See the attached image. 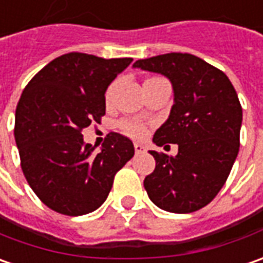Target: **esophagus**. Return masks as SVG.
Returning a JSON list of instances; mask_svg holds the SVG:
<instances>
[{
  "label": "esophagus",
  "mask_w": 263,
  "mask_h": 263,
  "mask_svg": "<svg viewBox=\"0 0 263 263\" xmlns=\"http://www.w3.org/2000/svg\"><path fill=\"white\" fill-rule=\"evenodd\" d=\"M135 151H136V153H144V152H146L144 146H143V144H140V143H135Z\"/></svg>",
  "instance_id": "obj_1"
}]
</instances>
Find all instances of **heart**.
Wrapping results in <instances>:
<instances>
[{
	"label": "heart",
	"instance_id": "b5f03b06",
	"mask_svg": "<svg viewBox=\"0 0 263 263\" xmlns=\"http://www.w3.org/2000/svg\"><path fill=\"white\" fill-rule=\"evenodd\" d=\"M121 127L132 137H143L144 133H146L144 124L139 120H124L121 123Z\"/></svg>",
	"mask_w": 263,
	"mask_h": 263
}]
</instances>
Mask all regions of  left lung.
Here are the masks:
<instances>
[{"label":"left lung","mask_w":263,"mask_h":263,"mask_svg":"<svg viewBox=\"0 0 263 263\" xmlns=\"http://www.w3.org/2000/svg\"><path fill=\"white\" fill-rule=\"evenodd\" d=\"M133 68L166 77L174 89V105L153 143L178 144V155L151 151L156 166L144 178L146 193L169 213L205 207L223 188L240 146L242 105L230 79L190 53L140 59Z\"/></svg>","instance_id":"1"}]
</instances>
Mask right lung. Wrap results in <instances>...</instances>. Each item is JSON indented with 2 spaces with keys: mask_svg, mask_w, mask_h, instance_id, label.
<instances>
[{
  "mask_svg": "<svg viewBox=\"0 0 263 263\" xmlns=\"http://www.w3.org/2000/svg\"><path fill=\"white\" fill-rule=\"evenodd\" d=\"M132 58L66 53L47 63L24 88L14 137L21 169L49 209L82 216L101 207L114 175L135 155L126 136L110 133L95 152L82 130L105 114V91Z\"/></svg>",
  "mask_w": 263,
  "mask_h": 263,
  "instance_id": "add662e5",
  "label": "right lung"
}]
</instances>
